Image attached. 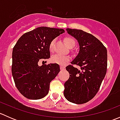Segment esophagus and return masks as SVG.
Masks as SVG:
<instances>
[{"instance_id": "esophagus-1", "label": "esophagus", "mask_w": 120, "mask_h": 120, "mask_svg": "<svg viewBox=\"0 0 120 120\" xmlns=\"http://www.w3.org/2000/svg\"><path fill=\"white\" fill-rule=\"evenodd\" d=\"M60 70H65V68H66V67H65L64 66H60Z\"/></svg>"}]
</instances>
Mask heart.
Here are the masks:
<instances>
[{"label": "heart", "instance_id": "heart-1", "mask_svg": "<svg viewBox=\"0 0 120 120\" xmlns=\"http://www.w3.org/2000/svg\"><path fill=\"white\" fill-rule=\"evenodd\" d=\"M56 40L54 39L50 42L49 45V50L50 52H53L54 49V45L55 43ZM64 41L66 42V45L69 48H72L75 45V41L71 38H66L64 39ZM70 58L67 56H64L59 55V54H56L53 56L52 57L51 60L54 63H57L58 64L64 65L69 61Z\"/></svg>", "mask_w": 120, "mask_h": 120}]
</instances>
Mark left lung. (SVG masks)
Instances as JSON below:
<instances>
[{"mask_svg": "<svg viewBox=\"0 0 120 120\" xmlns=\"http://www.w3.org/2000/svg\"><path fill=\"white\" fill-rule=\"evenodd\" d=\"M66 31L79 45V52L71 63L80 66L81 70L71 65L66 67L70 78L64 83V95L73 103H85L96 95L106 75L107 49L98 39L82 30Z\"/></svg>", "mask_w": 120, "mask_h": 120, "instance_id": "8db88e82", "label": "left lung"}]
</instances>
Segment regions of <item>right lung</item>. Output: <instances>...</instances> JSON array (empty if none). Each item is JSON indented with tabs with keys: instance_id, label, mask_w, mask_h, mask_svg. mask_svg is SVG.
Instances as JSON below:
<instances>
[{
	"instance_id": "right-lung-1",
	"label": "right lung",
	"mask_w": 120,
	"mask_h": 120,
	"mask_svg": "<svg viewBox=\"0 0 120 120\" xmlns=\"http://www.w3.org/2000/svg\"><path fill=\"white\" fill-rule=\"evenodd\" d=\"M64 32L61 28L41 26L23 34L17 42L12 53V75L24 97L37 100L48 94L50 82L60 72V66L38 63L50 58V42Z\"/></svg>"
}]
</instances>
